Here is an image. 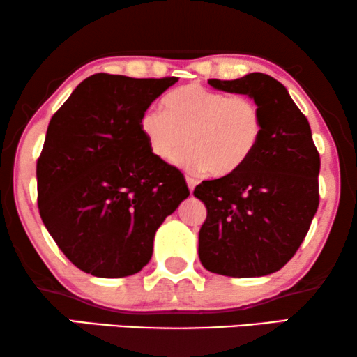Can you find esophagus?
<instances>
[{"label":"esophagus","mask_w":357,"mask_h":357,"mask_svg":"<svg viewBox=\"0 0 357 357\" xmlns=\"http://www.w3.org/2000/svg\"><path fill=\"white\" fill-rule=\"evenodd\" d=\"M185 180H187V185H188V190H190V193H193V190H195V187H197V180H195L193 177H185Z\"/></svg>","instance_id":"1"}]
</instances>
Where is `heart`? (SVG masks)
<instances>
[{
    "label": "heart",
    "mask_w": 357,
    "mask_h": 357,
    "mask_svg": "<svg viewBox=\"0 0 357 357\" xmlns=\"http://www.w3.org/2000/svg\"><path fill=\"white\" fill-rule=\"evenodd\" d=\"M164 114L144 112L139 120L151 153L192 172L214 177L236 174L248 162L263 135V112L248 96H227L202 84L178 87L162 99Z\"/></svg>",
    "instance_id": "obj_1"
}]
</instances>
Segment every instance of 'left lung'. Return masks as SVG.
<instances>
[{
	"mask_svg": "<svg viewBox=\"0 0 357 357\" xmlns=\"http://www.w3.org/2000/svg\"><path fill=\"white\" fill-rule=\"evenodd\" d=\"M208 82L252 97L263 112V135L241 170L195 188L208 209L198 236L199 260L222 276L271 275L294 257L319 208L320 155L310 125L275 77L250 73Z\"/></svg>",
	"mask_w": 357,
	"mask_h": 357,
	"instance_id": "obj_1",
	"label": "left lung"
}]
</instances>
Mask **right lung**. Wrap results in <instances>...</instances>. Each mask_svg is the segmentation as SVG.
<instances>
[{"label": "right lung", "instance_id": "1", "mask_svg": "<svg viewBox=\"0 0 357 357\" xmlns=\"http://www.w3.org/2000/svg\"><path fill=\"white\" fill-rule=\"evenodd\" d=\"M175 82L92 75L48 123L37 160L38 211L68 260L92 276L143 270L155 231L190 195L182 172L155 158L139 130Z\"/></svg>", "mask_w": 357, "mask_h": 357}]
</instances>
